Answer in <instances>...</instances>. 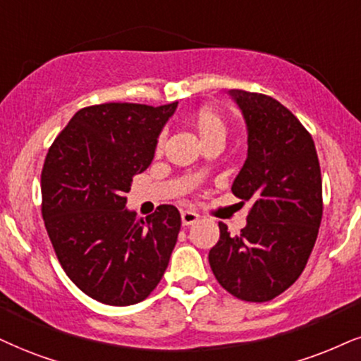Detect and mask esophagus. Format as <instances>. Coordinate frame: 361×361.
I'll use <instances>...</instances> for the list:
<instances>
[{
	"label": "esophagus",
	"instance_id": "obj_1",
	"mask_svg": "<svg viewBox=\"0 0 361 361\" xmlns=\"http://www.w3.org/2000/svg\"><path fill=\"white\" fill-rule=\"evenodd\" d=\"M180 219L184 226H190V224H195V222L199 221V214H195V212H192V211H182Z\"/></svg>",
	"mask_w": 361,
	"mask_h": 361
}]
</instances>
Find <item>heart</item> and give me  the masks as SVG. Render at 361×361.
<instances>
[{
    "mask_svg": "<svg viewBox=\"0 0 361 361\" xmlns=\"http://www.w3.org/2000/svg\"><path fill=\"white\" fill-rule=\"evenodd\" d=\"M192 127L204 145L214 140L224 142L226 135H228V126H226L222 115L217 114L216 110L207 109V106L194 114ZM160 147H162V140L157 142V150H160Z\"/></svg>",
    "mask_w": 361,
    "mask_h": 361,
    "instance_id": "1",
    "label": "heart"
}]
</instances>
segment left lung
I'll use <instances>...</instances> for the list:
<instances>
[{
	"mask_svg": "<svg viewBox=\"0 0 361 361\" xmlns=\"http://www.w3.org/2000/svg\"><path fill=\"white\" fill-rule=\"evenodd\" d=\"M247 127V159L233 194L251 201L238 235L219 222L209 264L226 291L251 303L279 296L303 273L323 216L322 171L311 133L273 97L229 90Z\"/></svg>",
	"mask_w": 361,
	"mask_h": 361,
	"instance_id": "8db88e82",
	"label": "left lung"
}]
</instances>
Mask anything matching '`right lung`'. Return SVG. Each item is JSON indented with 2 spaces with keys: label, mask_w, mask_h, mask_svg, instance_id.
<instances>
[{
  "label": "right lung",
  "mask_w": 361,
  "mask_h": 361,
  "mask_svg": "<svg viewBox=\"0 0 361 361\" xmlns=\"http://www.w3.org/2000/svg\"><path fill=\"white\" fill-rule=\"evenodd\" d=\"M177 102L100 104L73 115L48 149L42 214L61 268L100 303L144 301L166 273L180 231L177 207L137 219L126 207L132 179L152 162Z\"/></svg>",
  "instance_id": "right-lung-1"
}]
</instances>
